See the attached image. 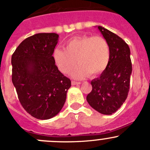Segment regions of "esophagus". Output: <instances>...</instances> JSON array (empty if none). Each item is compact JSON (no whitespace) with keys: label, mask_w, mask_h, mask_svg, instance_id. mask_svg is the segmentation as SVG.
<instances>
[{"label":"esophagus","mask_w":150,"mask_h":150,"mask_svg":"<svg viewBox=\"0 0 150 150\" xmlns=\"http://www.w3.org/2000/svg\"><path fill=\"white\" fill-rule=\"evenodd\" d=\"M81 84L80 82H76V81H72V86H75V85H79Z\"/></svg>","instance_id":"esophagus-1"}]
</instances>
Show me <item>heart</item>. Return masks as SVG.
<instances>
[{"instance_id": "heart-1", "label": "heart", "mask_w": 150, "mask_h": 150, "mask_svg": "<svg viewBox=\"0 0 150 150\" xmlns=\"http://www.w3.org/2000/svg\"><path fill=\"white\" fill-rule=\"evenodd\" d=\"M65 49L57 48L53 52L56 65L62 72L67 74L78 62L72 75L82 79L91 74L97 75L107 69L111 52L108 42L100 36H78L64 45Z\"/></svg>"}]
</instances>
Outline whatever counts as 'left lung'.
I'll list each match as a JSON object with an SVG mask.
<instances>
[{
    "instance_id": "obj_1",
    "label": "left lung",
    "mask_w": 150,
    "mask_h": 150,
    "mask_svg": "<svg viewBox=\"0 0 150 150\" xmlns=\"http://www.w3.org/2000/svg\"><path fill=\"white\" fill-rule=\"evenodd\" d=\"M98 29L110 45L111 57L107 69L91 82L92 91L86 99L99 112L112 115L121 107L128 96L132 72L131 52L121 38L102 26H98Z\"/></svg>"
}]
</instances>
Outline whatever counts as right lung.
Segmentation results:
<instances>
[{
    "instance_id": "right-lung-1",
    "label": "right lung",
    "mask_w": 150,
    "mask_h": 150,
    "mask_svg": "<svg viewBox=\"0 0 150 150\" xmlns=\"http://www.w3.org/2000/svg\"><path fill=\"white\" fill-rule=\"evenodd\" d=\"M58 38L57 33H38L24 40L11 57L12 83L19 102L27 112L40 120L59 112L71 86L53 59Z\"/></svg>"
}]
</instances>
